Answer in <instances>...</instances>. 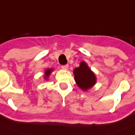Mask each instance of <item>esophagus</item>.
Masks as SVG:
<instances>
[{
  "label": "esophagus",
  "mask_w": 135,
  "mask_h": 135,
  "mask_svg": "<svg viewBox=\"0 0 135 135\" xmlns=\"http://www.w3.org/2000/svg\"><path fill=\"white\" fill-rule=\"evenodd\" d=\"M61 68H62V69H65V70H66V69H68V68H69V65H68V64L63 65V66H61Z\"/></svg>",
  "instance_id": "1"
}]
</instances>
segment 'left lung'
Here are the masks:
<instances>
[{
    "label": "left lung",
    "mask_w": 135,
    "mask_h": 135,
    "mask_svg": "<svg viewBox=\"0 0 135 135\" xmlns=\"http://www.w3.org/2000/svg\"><path fill=\"white\" fill-rule=\"evenodd\" d=\"M74 75L78 86L83 90L89 89L96 83L95 75L85 62H81L79 67L75 69Z\"/></svg>",
    "instance_id": "1"
}]
</instances>
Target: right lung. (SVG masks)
<instances>
[{"mask_svg":"<svg viewBox=\"0 0 135 135\" xmlns=\"http://www.w3.org/2000/svg\"><path fill=\"white\" fill-rule=\"evenodd\" d=\"M52 69H47V70H46V72H45V74H46V75H45V78H48L49 75H50V73L52 72Z\"/></svg>","mask_w":135,"mask_h":135,"instance_id":"right-lung-1","label":"right lung"}]
</instances>
